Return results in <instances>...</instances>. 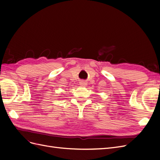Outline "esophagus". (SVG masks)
<instances>
[{
  "instance_id": "esophagus-1",
  "label": "esophagus",
  "mask_w": 160,
  "mask_h": 160,
  "mask_svg": "<svg viewBox=\"0 0 160 160\" xmlns=\"http://www.w3.org/2000/svg\"><path fill=\"white\" fill-rule=\"evenodd\" d=\"M80 85L81 87H85L87 85V83L85 81H81L80 82Z\"/></svg>"
}]
</instances>
